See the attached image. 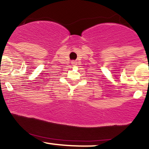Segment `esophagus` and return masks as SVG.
I'll return each instance as SVG.
<instances>
[{
	"label": "esophagus",
	"instance_id": "obj_1",
	"mask_svg": "<svg viewBox=\"0 0 149 149\" xmlns=\"http://www.w3.org/2000/svg\"><path fill=\"white\" fill-rule=\"evenodd\" d=\"M72 64L74 65H77V62L76 61H72Z\"/></svg>",
	"mask_w": 149,
	"mask_h": 149
}]
</instances>
